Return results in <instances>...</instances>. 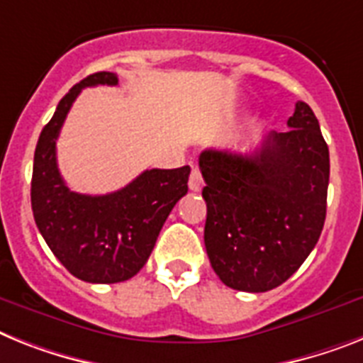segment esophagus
Segmentation results:
<instances>
[{
  "instance_id": "1",
  "label": "esophagus",
  "mask_w": 363,
  "mask_h": 363,
  "mask_svg": "<svg viewBox=\"0 0 363 363\" xmlns=\"http://www.w3.org/2000/svg\"><path fill=\"white\" fill-rule=\"evenodd\" d=\"M188 186H190L191 191H201L203 186H205V181H203V175L197 167H194L190 173V181H188Z\"/></svg>"
}]
</instances>
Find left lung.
I'll list each match as a JSON object with an SVG mask.
<instances>
[{
    "instance_id": "1",
    "label": "left lung",
    "mask_w": 363,
    "mask_h": 363,
    "mask_svg": "<svg viewBox=\"0 0 363 363\" xmlns=\"http://www.w3.org/2000/svg\"><path fill=\"white\" fill-rule=\"evenodd\" d=\"M290 130H271L255 153L206 149L205 247L225 286L273 290L299 269L321 236L330 175L328 145L306 103Z\"/></svg>"
}]
</instances>
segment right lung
Instances as JSON below:
<instances>
[{"label":"right lung","mask_w":363,"mask_h":363,"mask_svg":"<svg viewBox=\"0 0 363 363\" xmlns=\"http://www.w3.org/2000/svg\"><path fill=\"white\" fill-rule=\"evenodd\" d=\"M116 86L111 72L88 75L60 99L35 149L31 206L36 227L53 255L73 277L92 284H114L145 266L160 228L188 191L190 166L145 169L106 196L72 191L57 166V138L73 101L86 86Z\"/></svg>","instance_id":"1"}]
</instances>
